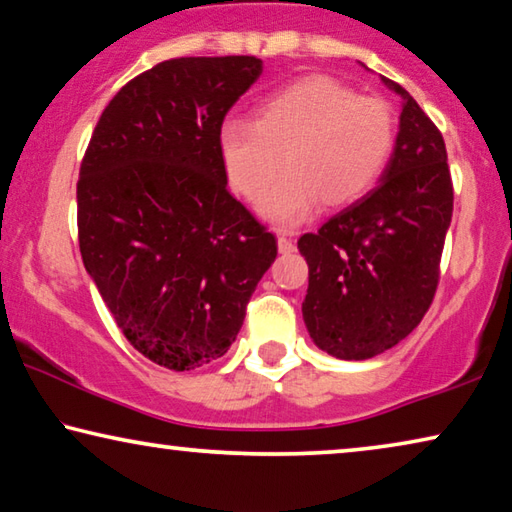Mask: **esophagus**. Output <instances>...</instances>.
I'll use <instances>...</instances> for the list:
<instances>
[{"label":"esophagus","mask_w":512,"mask_h":512,"mask_svg":"<svg viewBox=\"0 0 512 512\" xmlns=\"http://www.w3.org/2000/svg\"><path fill=\"white\" fill-rule=\"evenodd\" d=\"M278 250H280V253H294L296 243L289 239L285 232H278Z\"/></svg>","instance_id":"obj_1"}]
</instances>
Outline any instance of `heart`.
I'll use <instances>...</instances> for the list:
<instances>
[{
	"label": "heart",
	"instance_id": "b5f03b06",
	"mask_svg": "<svg viewBox=\"0 0 512 512\" xmlns=\"http://www.w3.org/2000/svg\"><path fill=\"white\" fill-rule=\"evenodd\" d=\"M395 142L386 101L356 96L326 75H308L264 98L255 119L220 126V154L232 186L262 197L287 162L290 170L259 211L278 225H296L319 202L340 207L379 179Z\"/></svg>",
	"mask_w": 512,
	"mask_h": 512
}]
</instances>
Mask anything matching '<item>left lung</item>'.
I'll list each match as a JSON object with an SVG mask.
<instances>
[{"label": "left lung", "instance_id": "left-lung-1", "mask_svg": "<svg viewBox=\"0 0 512 512\" xmlns=\"http://www.w3.org/2000/svg\"><path fill=\"white\" fill-rule=\"evenodd\" d=\"M384 179L335 213L299 250L310 269L303 322L324 352L365 361L416 329L439 285L453 216V181L439 128L407 89Z\"/></svg>", "mask_w": 512, "mask_h": 512}]
</instances>
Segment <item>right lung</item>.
Segmentation results:
<instances>
[{
	"label": "right lung",
	"mask_w": 512,
	"mask_h": 512,
	"mask_svg": "<svg viewBox=\"0 0 512 512\" xmlns=\"http://www.w3.org/2000/svg\"><path fill=\"white\" fill-rule=\"evenodd\" d=\"M259 75L246 55L160 61L117 91L82 158V262L126 340L167 370L230 349L278 255L220 154L225 114Z\"/></svg>",
	"instance_id": "obj_1"
}]
</instances>
